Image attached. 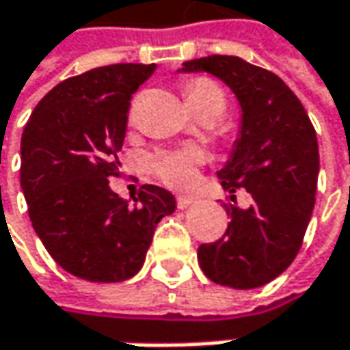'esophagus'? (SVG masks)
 Segmentation results:
<instances>
[{"label":"esophagus","instance_id":"34e87169","mask_svg":"<svg viewBox=\"0 0 350 350\" xmlns=\"http://www.w3.org/2000/svg\"><path fill=\"white\" fill-rule=\"evenodd\" d=\"M193 202H195L193 197H187V195H179V197H177V206H179L181 211H183V208H189Z\"/></svg>","mask_w":350,"mask_h":350}]
</instances>
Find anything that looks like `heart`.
<instances>
[{"instance_id":"1","label":"heart","mask_w":350,"mask_h":350,"mask_svg":"<svg viewBox=\"0 0 350 350\" xmlns=\"http://www.w3.org/2000/svg\"><path fill=\"white\" fill-rule=\"evenodd\" d=\"M187 104H219L224 110V92L213 80L199 79L191 82L185 90ZM204 161L201 149L185 148L175 151H159L149 157V169L163 181V183L185 189L197 181L199 165Z\"/></svg>"}]
</instances>
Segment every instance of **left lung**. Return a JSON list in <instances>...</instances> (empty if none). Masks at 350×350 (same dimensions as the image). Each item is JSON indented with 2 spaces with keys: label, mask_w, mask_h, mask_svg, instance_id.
Listing matches in <instances>:
<instances>
[{
  "label": "left lung",
  "mask_w": 350,
  "mask_h": 350,
  "mask_svg": "<svg viewBox=\"0 0 350 350\" xmlns=\"http://www.w3.org/2000/svg\"><path fill=\"white\" fill-rule=\"evenodd\" d=\"M179 72H208L234 92L240 131L219 171L232 204L224 236L199 246L208 280L234 289L271 282L293 262L315 204L319 148L306 108L273 72L240 57L211 55L183 62ZM246 188L253 204L240 209L234 191Z\"/></svg>",
  "instance_id": "1"
}]
</instances>
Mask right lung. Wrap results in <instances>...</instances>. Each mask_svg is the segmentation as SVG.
Here are the masks:
<instances>
[{
    "instance_id": "obj_1",
    "label": "right lung",
    "mask_w": 350,
    "mask_h": 350,
    "mask_svg": "<svg viewBox=\"0 0 350 350\" xmlns=\"http://www.w3.org/2000/svg\"><path fill=\"white\" fill-rule=\"evenodd\" d=\"M155 64H110L62 80L35 106L21 137L29 219L62 270L86 282L130 280L146 262L157 222L175 197L144 185L133 204L110 189L131 94Z\"/></svg>"
}]
</instances>
